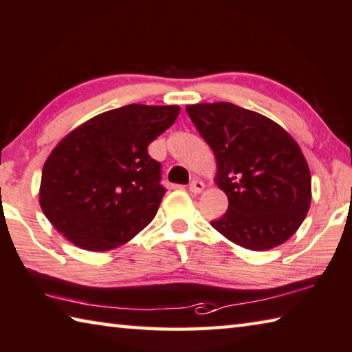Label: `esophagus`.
Returning a JSON list of instances; mask_svg holds the SVG:
<instances>
[{"instance_id":"1","label":"esophagus","mask_w":352,"mask_h":352,"mask_svg":"<svg viewBox=\"0 0 352 352\" xmlns=\"http://www.w3.org/2000/svg\"><path fill=\"white\" fill-rule=\"evenodd\" d=\"M204 189V183L201 180H192L189 183V190L192 194H200Z\"/></svg>"}]
</instances>
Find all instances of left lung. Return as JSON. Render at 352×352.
I'll return each mask as SVG.
<instances>
[{
    "label": "left lung",
    "instance_id": "8db88e82",
    "mask_svg": "<svg viewBox=\"0 0 352 352\" xmlns=\"http://www.w3.org/2000/svg\"><path fill=\"white\" fill-rule=\"evenodd\" d=\"M186 111L214 151L215 183L229 200L210 225L252 251L282 245L311 204L309 168L296 140L265 115L225 101L189 104Z\"/></svg>",
    "mask_w": 352,
    "mask_h": 352
}]
</instances>
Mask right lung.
<instances>
[{"label":"right lung","mask_w":352,"mask_h":352,"mask_svg":"<svg viewBox=\"0 0 352 352\" xmlns=\"http://www.w3.org/2000/svg\"><path fill=\"white\" fill-rule=\"evenodd\" d=\"M178 113V106L127 104L67 133L44 163L40 186V206L56 231L94 252L143 231L166 192L148 146Z\"/></svg>","instance_id":"add662e5"}]
</instances>
